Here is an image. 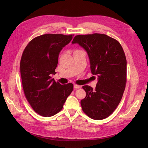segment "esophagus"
Instances as JSON below:
<instances>
[{
  "label": "esophagus",
  "mask_w": 148,
  "mask_h": 148,
  "mask_svg": "<svg viewBox=\"0 0 148 148\" xmlns=\"http://www.w3.org/2000/svg\"><path fill=\"white\" fill-rule=\"evenodd\" d=\"M81 86H79V85H78V84H74V88L75 89H79L81 88Z\"/></svg>",
  "instance_id": "34e87169"
}]
</instances>
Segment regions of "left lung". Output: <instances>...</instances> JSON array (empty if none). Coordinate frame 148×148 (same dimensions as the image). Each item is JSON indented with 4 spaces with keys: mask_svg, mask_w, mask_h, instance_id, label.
Listing matches in <instances>:
<instances>
[{
    "mask_svg": "<svg viewBox=\"0 0 148 148\" xmlns=\"http://www.w3.org/2000/svg\"><path fill=\"white\" fill-rule=\"evenodd\" d=\"M77 43L86 51L92 75L98 82L95 89L85 85L86 96L81 101L82 110L94 120L104 119L113 112L122 99L127 83V59L117 40L106 34L77 35Z\"/></svg>",
    "mask_w": 148,
    "mask_h": 148,
    "instance_id": "1",
    "label": "left lung"
}]
</instances>
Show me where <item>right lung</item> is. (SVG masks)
<instances>
[{
	"instance_id": "obj_1",
	"label": "right lung",
	"mask_w": 148,
	"mask_h": 148,
	"mask_svg": "<svg viewBox=\"0 0 148 148\" xmlns=\"http://www.w3.org/2000/svg\"><path fill=\"white\" fill-rule=\"evenodd\" d=\"M73 34H46L34 38L24 49L20 60V73L25 96L33 109L47 117L62 109L73 84H61L55 75L60 51Z\"/></svg>"
}]
</instances>
